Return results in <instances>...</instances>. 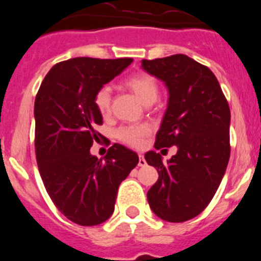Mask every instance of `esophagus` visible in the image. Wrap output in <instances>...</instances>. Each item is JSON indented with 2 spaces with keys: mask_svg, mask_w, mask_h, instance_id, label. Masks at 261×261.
<instances>
[{
  "mask_svg": "<svg viewBox=\"0 0 261 261\" xmlns=\"http://www.w3.org/2000/svg\"><path fill=\"white\" fill-rule=\"evenodd\" d=\"M146 165V161H145V156L142 155V154H140V155H138V166H145Z\"/></svg>",
  "mask_w": 261,
  "mask_h": 261,
  "instance_id": "obj_1",
  "label": "esophagus"
}]
</instances>
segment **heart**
<instances>
[{"instance_id":"obj_1","label":"heart","mask_w":261,"mask_h":261,"mask_svg":"<svg viewBox=\"0 0 261 261\" xmlns=\"http://www.w3.org/2000/svg\"><path fill=\"white\" fill-rule=\"evenodd\" d=\"M124 85L128 87L135 95L140 99V102L149 106L154 103L158 98L159 87L155 78L145 71H138L130 74L124 80ZM94 105L98 111L105 116L108 115L111 108V91L108 86H103L94 95ZM149 133V126H121L116 130V137L120 141L130 146L138 147L142 145L144 137Z\"/></svg>"}]
</instances>
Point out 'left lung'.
Returning <instances> with one entry per match:
<instances>
[{"label":"left lung","mask_w":261,"mask_h":261,"mask_svg":"<svg viewBox=\"0 0 261 261\" xmlns=\"http://www.w3.org/2000/svg\"><path fill=\"white\" fill-rule=\"evenodd\" d=\"M142 69L162 80L168 105L154 147L176 145L167 163L145 154L159 177L147 192L151 211L168 222L199 216L220 187L230 158V108L208 66L186 55L142 60Z\"/></svg>","instance_id":"8db88e82"}]
</instances>
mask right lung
<instances>
[{"instance_id": "right-lung-1", "label": "right lung", "mask_w": 261, "mask_h": 261, "mask_svg": "<svg viewBox=\"0 0 261 261\" xmlns=\"http://www.w3.org/2000/svg\"><path fill=\"white\" fill-rule=\"evenodd\" d=\"M132 59L75 57L53 66L35 99V153L40 176L53 204L82 226L105 222L115 211L117 190L138 163L120 144L103 159L90 154L103 117L94 95Z\"/></svg>"}]
</instances>
